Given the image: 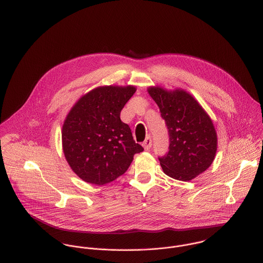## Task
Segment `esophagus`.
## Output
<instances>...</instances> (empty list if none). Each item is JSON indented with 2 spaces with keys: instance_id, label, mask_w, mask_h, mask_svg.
I'll list each match as a JSON object with an SVG mask.
<instances>
[{
  "instance_id": "34e87169",
  "label": "esophagus",
  "mask_w": 263,
  "mask_h": 263,
  "mask_svg": "<svg viewBox=\"0 0 263 263\" xmlns=\"http://www.w3.org/2000/svg\"><path fill=\"white\" fill-rule=\"evenodd\" d=\"M152 143H153L152 138H151V137H146V138H145V140L143 141L142 145H143V147H144V149H145V151H149V149H151V147H152Z\"/></svg>"
}]
</instances>
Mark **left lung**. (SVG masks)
<instances>
[{"label": "left lung", "instance_id": "obj_1", "mask_svg": "<svg viewBox=\"0 0 263 263\" xmlns=\"http://www.w3.org/2000/svg\"><path fill=\"white\" fill-rule=\"evenodd\" d=\"M169 134V151L159 157L166 175L190 181L206 171L217 151V135L210 117L187 92L149 87Z\"/></svg>", "mask_w": 263, "mask_h": 263}]
</instances>
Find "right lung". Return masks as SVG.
Segmentation results:
<instances>
[{
    "label": "right lung",
    "mask_w": 263,
    "mask_h": 263,
    "mask_svg": "<svg viewBox=\"0 0 263 263\" xmlns=\"http://www.w3.org/2000/svg\"><path fill=\"white\" fill-rule=\"evenodd\" d=\"M133 86L98 87L73 105L62 126V147L72 171L84 181L103 185L123 175L143 147L121 121Z\"/></svg>",
    "instance_id": "add662e5"
}]
</instances>
